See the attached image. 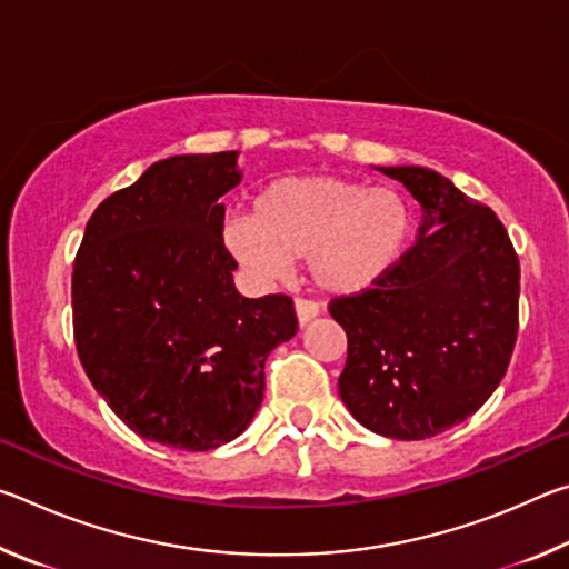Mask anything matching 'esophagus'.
<instances>
[{
  "label": "esophagus",
  "mask_w": 569,
  "mask_h": 569,
  "mask_svg": "<svg viewBox=\"0 0 569 569\" xmlns=\"http://www.w3.org/2000/svg\"><path fill=\"white\" fill-rule=\"evenodd\" d=\"M316 316H321V306L313 301H303V298H296V319L301 326L311 323Z\"/></svg>",
  "instance_id": "1"
}]
</instances>
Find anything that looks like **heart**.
I'll return each instance as SVG.
<instances>
[{"label":"heart","instance_id":"1","mask_svg":"<svg viewBox=\"0 0 569 569\" xmlns=\"http://www.w3.org/2000/svg\"><path fill=\"white\" fill-rule=\"evenodd\" d=\"M411 210L397 190L333 176L283 178L258 192L253 216L228 220V253L278 281L296 258L329 296H361L393 273L411 240Z\"/></svg>","mask_w":569,"mask_h":569}]
</instances>
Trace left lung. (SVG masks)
I'll return each instance as SVG.
<instances>
[{
	"label": "left lung",
	"mask_w": 569,
	"mask_h": 569,
	"mask_svg": "<svg viewBox=\"0 0 569 569\" xmlns=\"http://www.w3.org/2000/svg\"><path fill=\"white\" fill-rule=\"evenodd\" d=\"M421 206L417 243L377 288L336 298L349 339L339 393L389 439H429L471 417L502 381L517 341L519 261L505 226L449 178L377 168Z\"/></svg>",
	"instance_id": "left-lung-1"
}]
</instances>
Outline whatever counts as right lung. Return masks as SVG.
Masks as SVG:
<instances>
[{
	"mask_svg": "<svg viewBox=\"0 0 569 569\" xmlns=\"http://www.w3.org/2000/svg\"><path fill=\"white\" fill-rule=\"evenodd\" d=\"M240 180L238 150L152 162L102 200L74 258L84 373L134 435L172 449L243 435L268 353L298 331L291 298H246L233 283L220 198Z\"/></svg>",
	"mask_w": 569,
	"mask_h": 569,
	"instance_id": "1",
	"label": "right lung"
}]
</instances>
